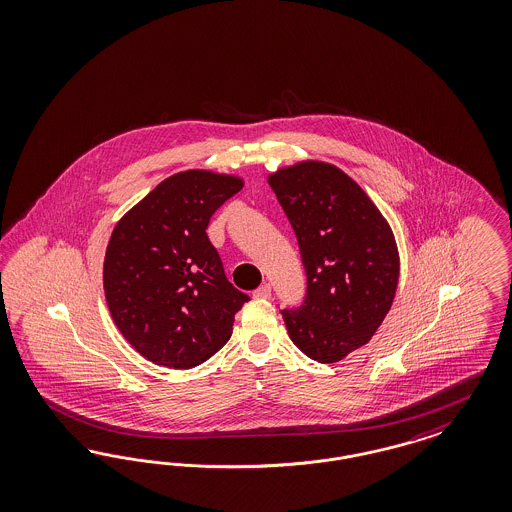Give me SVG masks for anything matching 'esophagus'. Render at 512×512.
Masks as SVG:
<instances>
[{
  "instance_id": "1",
  "label": "esophagus",
  "mask_w": 512,
  "mask_h": 512,
  "mask_svg": "<svg viewBox=\"0 0 512 512\" xmlns=\"http://www.w3.org/2000/svg\"><path fill=\"white\" fill-rule=\"evenodd\" d=\"M254 298H262V300H269L271 298V285H262L260 289L254 292Z\"/></svg>"
}]
</instances>
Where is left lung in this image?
<instances>
[{"instance_id":"left-lung-1","label":"left lung","mask_w":512,"mask_h":512,"mask_svg":"<svg viewBox=\"0 0 512 512\" xmlns=\"http://www.w3.org/2000/svg\"><path fill=\"white\" fill-rule=\"evenodd\" d=\"M300 246L304 304L281 310L290 340L319 363L365 346L394 302L400 254L375 202L327 162L306 160L267 178Z\"/></svg>"}]
</instances>
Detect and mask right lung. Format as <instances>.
I'll return each instance as SVG.
<instances>
[{
  "instance_id": "1",
  "label": "right lung",
  "mask_w": 512,
  "mask_h": 512,
  "mask_svg": "<svg viewBox=\"0 0 512 512\" xmlns=\"http://www.w3.org/2000/svg\"><path fill=\"white\" fill-rule=\"evenodd\" d=\"M241 189L237 176L179 172L112 231L103 264L107 306L122 336L156 365L197 367L231 338L248 296L227 281L206 227Z\"/></svg>"
}]
</instances>
